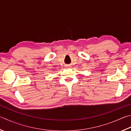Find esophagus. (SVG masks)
Segmentation results:
<instances>
[{
  "label": "esophagus",
  "instance_id": "34e87169",
  "mask_svg": "<svg viewBox=\"0 0 131 131\" xmlns=\"http://www.w3.org/2000/svg\"><path fill=\"white\" fill-rule=\"evenodd\" d=\"M66 67L67 68H69V67H70V65H66Z\"/></svg>",
  "mask_w": 131,
  "mask_h": 131
}]
</instances>
